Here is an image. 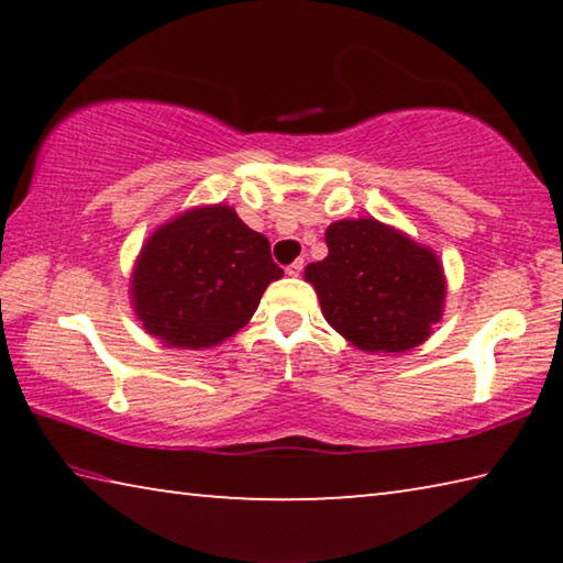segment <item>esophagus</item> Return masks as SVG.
Here are the masks:
<instances>
[{
	"label": "esophagus",
	"mask_w": 563,
	"mask_h": 563,
	"mask_svg": "<svg viewBox=\"0 0 563 563\" xmlns=\"http://www.w3.org/2000/svg\"><path fill=\"white\" fill-rule=\"evenodd\" d=\"M302 268H305V261H302V258H298V261H292V263L288 265V268H285V273L292 275V278H295V275H300V273H302Z\"/></svg>",
	"instance_id": "1"
}]
</instances>
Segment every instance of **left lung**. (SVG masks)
<instances>
[{"mask_svg": "<svg viewBox=\"0 0 563 563\" xmlns=\"http://www.w3.org/2000/svg\"><path fill=\"white\" fill-rule=\"evenodd\" d=\"M325 243L328 258L310 263L305 280L342 338L365 352H407L430 338L446 295L430 247L375 218L328 225Z\"/></svg>", "mask_w": 563, "mask_h": 563, "instance_id": "8db88e82", "label": "left lung"}]
</instances>
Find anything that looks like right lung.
<instances>
[{"label": "right lung", "mask_w": 563, "mask_h": 563, "mask_svg": "<svg viewBox=\"0 0 563 563\" xmlns=\"http://www.w3.org/2000/svg\"><path fill=\"white\" fill-rule=\"evenodd\" d=\"M278 278L268 238L231 206H201L151 233L131 273V302L148 335L201 350L235 335Z\"/></svg>", "instance_id": "obj_1"}]
</instances>
